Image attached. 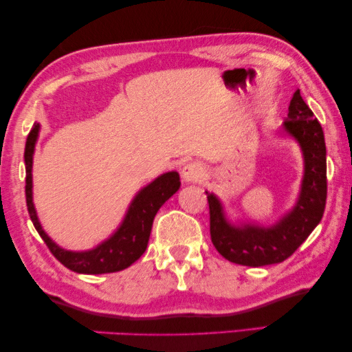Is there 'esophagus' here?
Masks as SVG:
<instances>
[{
    "label": "esophagus",
    "instance_id": "obj_1",
    "mask_svg": "<svg viewBox=\"0 0 352 352\" xmlns=\"http://www.w3.org/2000/svg\"><path fill=\"white\" fill-rule=\"evenodd\" d=\"M204 166L201 164H198V162H190V164L184 165L182 170H181V176H182V181L187 182V184H195V182H199L204 177Z\"/></svg>",
    "mask_w": 352,
    "mask_h": 352
}]
</instances>
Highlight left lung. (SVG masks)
Segmentation results:
<instances>
[{"mask_svg": "<svg viewBox=\"0 0 352 352\" xmlns=\"http://www.w3.org/2000/svg\"><path fill=\"white\" fill-rule=\"evenodd\" d=\"M282 137L296 140L304 157L299 197L294 206L274 225L231 221L219 197L208 193L210 239L225 259L242 266L259 267L285 261L320 223L327 198L326 142L321 124L297 89L289 102Z\"/></svg>", "mask_w": 352, "mask_h": 352, "instance_id": "1", "label": "left lung"}]
</instances>
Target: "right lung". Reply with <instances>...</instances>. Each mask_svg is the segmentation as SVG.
I'll use <instances>...</instances> for the list:
<instances>
[{"label":"right lung","instance_id":"1","mask_svg":"<svg viewBox=\"0 0 352 352\" xmlns=\"http://www.w3.org/2000/svg\"><path fill=\"white\" fill-rule=\"evenodd\" d=\"M41 124H34L26 138L25 146V166H26V206L30 219L39 236L44 239L59 263L77 274H110L122 270L137 261L143 255L153 230V221L157 210L166 199H170L181 187L179 175L168 171L155 177L153 182L143 187L135 195L126 215L116 231L104 242L89 250L74 252L59 247L42 228L37 217L34 203H32V155H34L36 142L39 138Z\"/></svg>","mask_w":352,"mask_h":352}]
</instances>
